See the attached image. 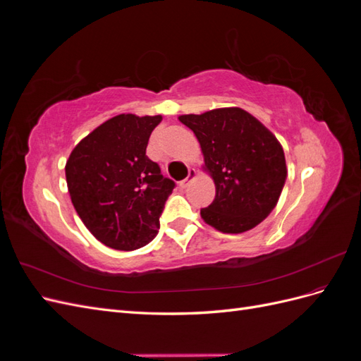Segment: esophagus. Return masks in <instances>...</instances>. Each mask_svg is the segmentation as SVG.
<instances>
[{
	"mask_svg": "<svg viewBox=\"0 0 361 361\" xmlns=\"http://www.w3.org/2000/svg\"><path fill=\"white\" fill-rule=\"evenodd\" d=\"M195 176H197V170H195L194 167H190V169H188L187 178H185V179L180 182V187H182V188H187L188 185L194 180V178H195Z\"/></svg>",
	"mask_w": 361,
	"mask_h": 361,
	"instance_id": "34e87169",
	"label": "esophagus"
}]
</instances>
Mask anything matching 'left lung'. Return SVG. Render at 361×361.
Returning a JSON list of instances; mask_svg holds the SVG:
<instances>
[{
    "label": "left lung",
    "mask_w": 361,
    "mask_h": 361,
    "mask_svg": "<svg viewBox=\"0 0 361 361\" xmlns=\"http://www.w3.org/2000/svg\"><path fill=\"white\" fill-rule=\"evenodd\" d=\"M179 120L197 137L202 169L215 183L214 202L200 209L203 221L223 233H243L264 221L288 174L276 135L239 106L182 114Z\"/></svg>",
    "instance_id": "1"
}]
</instances>
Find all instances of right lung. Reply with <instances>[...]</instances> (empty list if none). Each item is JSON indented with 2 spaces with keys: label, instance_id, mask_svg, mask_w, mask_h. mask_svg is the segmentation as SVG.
<instances>
[{
  "label": "right lung",
  "instance_id": "right-lung-1",
  "mask_svg": "<svg viewBox=\"0 0 361 361\" xmlns=\"http://www.w3.org/2000/svg\"><path fill=\"white\" fill-rule=\"evenodd\" d=\"M162 116L118 114L94 128L71 152L66 182L76 214L114 250L133 251L155 238L174 182L146 157Z\"/></svg>",
  "mask_w": 361,
  "mask_h": 361
}]
</instances>
